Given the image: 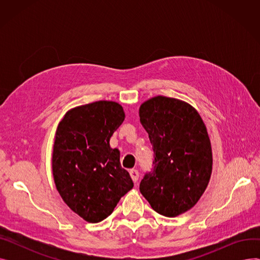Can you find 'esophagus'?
Returning a JSON list of instances; mask_svg holds the SVG:
<instances>
[{
  "label": "esophagus",
  "instance_id": "1",
  "mask_svg": "<svg viewBox=\"0 0 260 260\" xmlns=\"http://www.w3.org/2000/svg\"><path fill=\"white\" fill-rule=\"evenodd\" d=\"M129 175H131V177H132L133 181H134V182H137V180H138V178H139V172H138L137 170L133 169V170L129 171Z\"/></svg>",
  "mask_w": 260,
  "mask_h": 260
}]
</instances>
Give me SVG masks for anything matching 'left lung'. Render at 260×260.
<instances>
[{
  "label": "left lung",
  "mask_w": 260,
  "mask_h": 260,
  "mask_svg": "<svg viewBox=\"0 0 260 260\" xmlns=\"http://www.w3.org/2000/svg\"><path fill=\"white\" fill-rule=\"evenodd\" d=\"M139 117L155 158L140 192L158 214L179 216L198 202L211 178L213 156L207 126L192 105L165 95L143 102Z\"/></svg>",
  "instance_id": "obj_1"
}]
</instances>
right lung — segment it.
<instances>
[{
    "label": "right lung",
    "mask_w": 260,
    "mask_h": 260,
    "mask_svg": "<svg viewBox=\"0 0 260 260\" xmlns=\"http://www.w3.org/2000/svg\"><path fill=\"white\" fill-rule=\"evenodd\" d=\"M123 107L97 101L68 111L60 121L52 147L57 190L73 212L90 223L111 215L134 186L120 165V152L109 139L124 121Z\"/></svg>",
    "instance_id": "add662e5"
}]
</instances>
